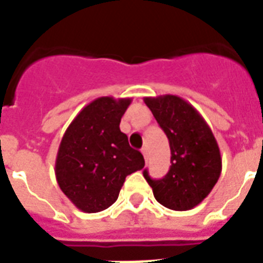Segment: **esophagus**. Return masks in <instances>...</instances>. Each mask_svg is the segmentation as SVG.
I'll use <instances>...</instances> for the list:
<instances>
[{
  "label": "esophagus",
  "mask_w": 263,
  "mask_h": 263,
  "mask_svg": "<svg viewBox=\"0 0 263 263\" xmlns=\"http://www.w3.org/2000/svg\"><path fill=\"white\" fill-rule=\"evenodd\" d=\"M142 154H143L144 160L147 161V147H146V146H144V147L142 148Z\"/></svg>",
  "instance_id": "obj_1"
}]
</instances>
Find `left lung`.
<instances>
[{
  "label": "left lung",
  "mask_w": 263,
  "mask_h": 263,
  "mask_svg": "<svg viewBox=\"0 0 263 263\" xmlns=\"http://www.w3.org/2000/svg\"><path fill=\"white\" fill-rule=\"evenodd\" d=\"M144 103L164 129L171 146V169L164 179H144L157 202L177 212L195 208L221 175V154L212 129L191 103L177 95L146 97Z\"/></svg>",
  "instance_id": "left-lung-1"
}]
</instances>
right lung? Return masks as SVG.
Returning <instances> with one entry per match:
<instances>
[{
  "label": "right lung",
  "mask_w": 263,
  "mask_h": 263,
  "mask_svg": "<svg viewBox=\"0 0 263 263\" xmlns=\"http://www.w3.org/2000/svg\"><path fill=\"white\" fill-rule=\"evenodd\" d=\"M131 98L101 97L84 106L69 124L55 158L61 191L84 213L115 203L125 177L144 166L142 153L120 131Z\"/></svg>",
  "instance_id": "obj_1"
}]
</instances>
